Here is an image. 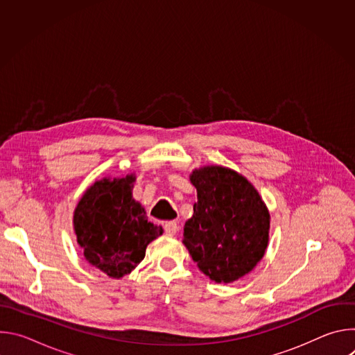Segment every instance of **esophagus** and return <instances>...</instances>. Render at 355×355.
Returning <instances> with one entry per match:
<instances>
[{"instance_id":"1","label":"esophagus","mask_w":355,"mask_h":355,"mask_svg":"<svg viewBox=\"0 0 355 355\" xmlns=\"http://www.w3.org/2000/svg\"><path fill=\"white\" fill-rule=\"evenodd\" d=\"M178 232V226H177V222L171 220V222H166L164 223V233L167 236H175Z\"/></svg>"}]
</instances>
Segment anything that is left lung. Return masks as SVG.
<instances>
[{
    "instance_id": "8db88e82",
    "label": "left lung",
    "mask_w": 355,
    "mask_h": 355,
    "mask_svg": "<svg viewBox=\"0 0 355 355\" xmlns=\"http://www.w3.org/2000/svg\"><path fill=\"white\" fill-rule=\"evenodd\" d=\"M189 180L198 200L185 222L182 243L212 281H237L260 263L268 245L264 200L241 174L222 166L193 170Z\"/></svg>"
}]
</instances>
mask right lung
<instances>
[{
    "instance_id": "obj_1",
    "label": "right lung",
    "mask_w": 355,
    "mask_h": 355,
    "mask_svg": "<svg viewBox=\"0 0 355 355\" xmlns=\"http://www.w3.org/2000/svg\"><path fill=\"white\" fill-rule=\"evenodd\" d=\"M135 180L129 174L95 181L74 211V233L85 260L111 278L135 270L147 244L163 234L162 226L147 222L144 208L133 199Z\"/></svg>"
}]
</instances>
